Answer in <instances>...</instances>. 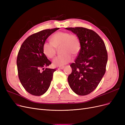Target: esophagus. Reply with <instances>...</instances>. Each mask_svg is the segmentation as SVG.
<instances>
[{"label":"esophagus","mask_w":125,"mask_h":125,"mask_svg":"<svg viewBox=\"0 0 125 125\" xmlns=\"http://www.w3.org/2000/svg\"><path fill=\"white\" fill-rule=\"evenodd\" d=\"M64 66H59V69H63V68H64Z\"/></svg>","instance_id":"34e87169"}]
</instances>
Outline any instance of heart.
Returning a JSON list of instances; mask_svg holds the SVG:
<instances>
[{
	"label": "heart",
	"mask_w": 125,
	"mask_h": 125,
	"mask_svg": "<svg viewBox=\"0 0 125 125\" xmlns=\"http://www.w3.org/2000/svg\"><path fill=\"white\" fill-rule=\"evenodd\" d=\"M51 42H45L43 45V51L45 55L52 58L56 53V48L60 47V53L57 56L52 63L56 66H61L69 63L72 60V56L76 55L80 51V43L77 36L67 32H58L51 38Z\"/></svg>",
	"instance_id": "heart-1"
}]
</instances>
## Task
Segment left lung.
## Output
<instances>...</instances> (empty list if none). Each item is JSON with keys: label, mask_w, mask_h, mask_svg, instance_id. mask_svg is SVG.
<instances>
[{"label": "left lung", "mask_w": 125, "mask_h": 125, "mask_svg": "<svg viewBox=\"0 0 125 125\" xmlns=\"http://www.w3.org/2000/svg\"><path fill=\"white\" fill-rule=\"evenodd\" d=\"M66 29L76 34L81 46L74 62L70 65L72 73L68 81L75 93L88 95L96 88L105 73L106 48L101 37L92 30L82 27Z\"/></svg>", "instance_id": "1"}]
</instances>
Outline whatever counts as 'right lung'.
<instances>
[{"label":"right lung","instance_id":"add662e5","mask_svg":"<svg viewBox=\"0 0 125 125\" xmlns=\"http://www.w3.org/2000/svg\"><path fill=\"white\" fill-rule=\"evenodd\" d=\"M59 28L46 29L29 36L22 43L17 59L18 76L30 94L41 96L50 86L55 69L45 67L52 63L43 51L46 39Z\"/></svg>","mask_w":125,"mask_h":125}]
</instances>
